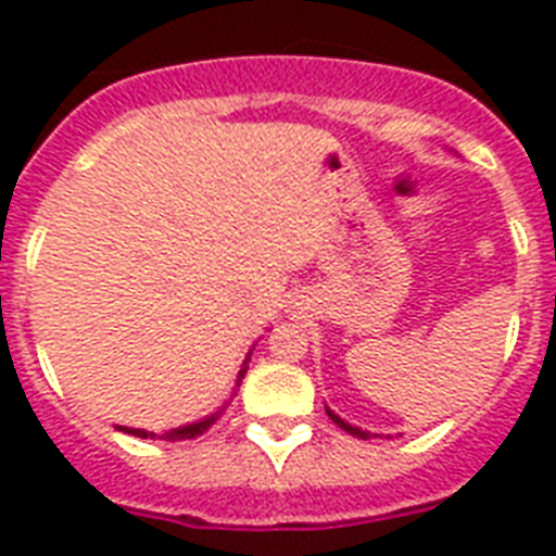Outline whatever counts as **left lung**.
Instances as JSON below:
<instances>
[{
  "label": "left lung",
  "instance_id": "1",
  "mask_svg": "<svg viewBox=\"0 0 556 556\" xmlns=\"http://www.w3.org/2000/svg\"><path fill=\"white\" fill-rule=\"evenodd\" d=\"M326 413H329V418H331V421H334V424H338L340 430H346L349 435H355V439H364V441H366V439H371V435H375V432L361 430V427H352V424H349V421H343V418H340L338 413H331L329 406H326Z\"/></svg>",
  "mask_w": 556,
  "mask_h": 556
}]
</instances>
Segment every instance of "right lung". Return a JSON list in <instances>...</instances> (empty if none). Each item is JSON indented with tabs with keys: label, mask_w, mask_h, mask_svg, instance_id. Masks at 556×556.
<instances>
[{
	"label": "right lung",
	"mask_w": 556,
	"mask_h": 556,
	"mask_svg": "<svg viewBox=\"0 0 556 556\" xmlns=\"http://www.w3.org/2000/svg\"><path fill=\"white\" fill-rule=\"evenodd\" d=\"M251 352H253V349H251ZM251 352H248V357H244L242 369H239V375H236V387H239V383H242L244 371H248V361H251ZM233 395H236V389H233ZM233 395L227 397L225 404L218 406V409H216V413H213V415H204V418H199V421H190V424H185V427H176V430H167V432H164V439H169V441H181V439H195V435H201V432H207L210 427H213V424L218 421V415L225 413L227 404H230V401H233ZM115 430L129 432V435H138V439H155V432L135 430V427H115Z\"/></svg>",
	"instance_id": "add662e5"
}]
</instances>
